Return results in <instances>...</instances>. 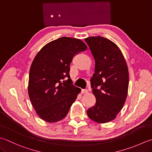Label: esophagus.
<instances>
[{
	"mask_svg": "<svg viewBox=\"0 0 152 152\" xmlns=\"http://www.w3.org/2000/svg\"><path fill=\"white\" fill-rule=\"evenodd\" d=\"M88 92L87 89H82L81 90V93L82 94H85V93H87Z\"/></svg>",
	"mask_w": 152,
	"mask_h": 152,
	"instance_id": "obj_1",
	"label": "esophagus"
}]
</instances>
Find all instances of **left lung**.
<instances>
[{
	"mask_svg": "<svg viewBox=\"0 0 152 152\" xmlns=\"http://www.w3.org/2000/svg\"><path fill=\"white\" fill-rule=\"evenodd\" d=\"M85 41L95 61L91 85L96 103L87 113L94 122L107 123L116 118L126 99L129 83L128 66L121 50L110 39L92 36Z\"/></svg>",
	"mask_w": 152,
	"mask_h": 152,
	"instance_id": "left-lung-1",
	"label": "left lung"
}]
</instances>
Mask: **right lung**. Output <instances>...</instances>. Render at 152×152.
I'll use <instances>...</instances> for the list:
<instances>
[{"label": "right lung", "instance_id": "add662e5", "mask_svg": "<svg viewBox=\"0 0 152 152\" xmlns=\"http://www.w3.org/2000/svg\"><path fill=\"white\" fill-rule=\"evenodd\" d=\"M87 49L81 39L61 37L44 45L31 65L28 92L36 113L47 122L67 116L81 88L70 79L74 56Z\"/></svg>", "mask_w": 152, "mask_h": 152}]
</instances>
